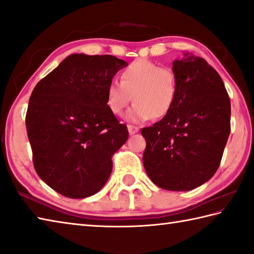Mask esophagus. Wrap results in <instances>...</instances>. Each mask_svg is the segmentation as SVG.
Here are the masks:
<instances>
[{
	"label": "esophagus",
	"instance_id": "34e87169",
	"mask_svg": "<svg viewBox=\"0 0 254 254\" xmlns=\"http://www.w3.org/2000/svg\"><path fill=\"white\" fill-rule=\"evenodd\" d=\"M127 130H128V133H130L131 135H132V134L137 133L138 130H140V128H138V127L132 126V124H128V126H127Z\"/></svg>",
	"mask_w": 254,
	"mask_h": 254
}]
</instances>
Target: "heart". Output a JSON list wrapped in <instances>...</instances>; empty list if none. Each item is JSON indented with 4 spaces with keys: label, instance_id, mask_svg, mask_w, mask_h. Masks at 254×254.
<instances>
[{
    "label": "heart",
    "instance_id": "heart-1",
    "mask_svg": "<svg viewBox=\"0 0 254 254\" xmlns=\"http://www.w3.org/2000/svg\"><path fill=\"white\" fill-rule=\"evenodd\" d=\"M178 92L176 72L148 59H136L121 72V82L108 84L106 103L114 116H122L128 104L135 102L127 114L134 123L164 118L175 104Z\"/></svg>",
    "mask_w": 254,
    "mask_h": 254
}]
</instances>
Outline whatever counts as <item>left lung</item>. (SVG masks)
Segmentation results:
<instances>
[{
    "label": "left lung",
    "instance_id": "left-lung-1",
    "mask_svg": "<svg viewBox=\"0 0 254 254\" xmlns=\"http://www.w3.org/2000/svg\"><path fill=\"white\" fill-rule=\"evenodd\" d=\"M178 92L172 110L152 127L143 165L163 190L186 191L215 175L230 134V98L221 77L205 59L185 53L173 63Z\"/></svg>",
    "mask_w": 254,
    "mask_h": 254
}]
</instances>
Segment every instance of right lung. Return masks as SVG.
<instances>
[{
	"instance_id": "obj_1",
	"label": "right lung",
	"mask_w": 254,
	"mask_h": 254,
	"mask_svg": "<svg viewBox=\"0 0 254 254\" xmlns=\"http://www.w3.org/2000/svg\"><path fill=\"white\" fill-rule=\"evenodd\" d=\"M127 66L111 55L72 54L34 88L25 119L34 167L64 197L100 190L127 140V126L106 103L108 84Z\"/></svg>"
}]
</instances>
